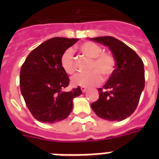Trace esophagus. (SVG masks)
Here are the masks:
<instances>
[{"label":"esophagus","mask_w":159,"mask_h":159,"mask_svg":"<svg viewBox=\"0 0 159 159\" xmlns=\"http://www.w3.org/2000/svg\"><path fill=\"white\" fill-rule=\"evenodd\" d=\"M81 90H82V92H86V90H87V88L85 87H81Z\"/></svg>","instance_id":"esophagus-1"}]
</instances>
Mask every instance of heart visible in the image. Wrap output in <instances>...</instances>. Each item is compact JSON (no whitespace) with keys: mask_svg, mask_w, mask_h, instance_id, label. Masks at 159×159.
Here are the masks:
<instances>
[{"mask_svg":"<svg viewBox=\"0 0 159 159\" xmlns=\"http://www.w3.org/2000/svg\"><path fill=\"white\" fill-rule=\"evenodd\" d=\"M80 51L87 57L92 58L90 70L92 71L87 74H78L72 79L74 86L90 87L99 84L102 81V75L105 79H108L116 69V59L112 54L103 52L101 46L93 42H86L80 46ZM60 63L62 69L68 74L76 72V62L72 48H67L62 53Z\"/></svg>","mask_w":159,"mask_h":159,"instance_id":"heart-1","label":"heart"}]
</instances>
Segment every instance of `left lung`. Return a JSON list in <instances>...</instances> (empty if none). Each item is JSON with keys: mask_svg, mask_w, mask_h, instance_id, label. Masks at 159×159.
<instances>
[{"mask_svg": "<svg viewBox=\"0 0 159 159\" xmlns=\"http://www.w3.org/2000/svg\"><path fill=\"white\" fill-rule=\"evenodd\" d=\"M108 46L116 59V69L103 88H98L99 98L91 106L97 116L107 120H123L134 112L144 88L143 62L125 43L111 36L92 38Z\"/></svg>", "mask_w": 159, "mask_h": 159, "instance_id": "obj_1", "label": "left lung"}]
</instances>
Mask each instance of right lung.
I'll list each match as a JSON object with an SVG mask.
<instances>
[{
    "label": "right lung",
    "instance_id": "right-lung-1",
    "mask_svg": "<svg viewBox=\"0 0 159 159\" xmlns=\"http://www.w3.org/2000/svg\"><path fill=\"white\" fill-rule=\"evenodd\" d=\"M78 39L55 37L44 41L30 52L21 66V94L32 116L43 123L62 120L72 110V99L82 94L80 87L70 92L62 90L69 85L60 58Z\"/></svg>",
    "mask_w": 159,
    "mask_h": 159
}]
</instances>
